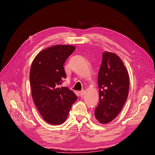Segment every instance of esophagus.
<instances>
[{"label": "esophagus", "mask_w": 155, "mask_h": 155, "mask_svg": "<svg viewBox=\"0 0 155 155\" xmlns=\"http://www.w3.org/2000/svg\"><path fill=\"white\" fill-rule=\"evenodd\" d=\"M85 91H84V90H82V91H80V92H79V94H80V95L81 96V97H82L83 95H84V94H85Z\"/></svg>", "instance_id": "obj_1"}]
</instances>
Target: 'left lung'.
Segmentation results:
<instances>
[{"instance_id": "obj_1", "label": "left lung", "mask_w": 155, "mask_h": 155, "mask_svg": "<svg viewBox=\"0 0 155 155\" xmlns=\"http://www.w3.org/2000/svg\"><path fill=\"white\" fill-rule=\"evenodd\" d=\"M99 103L95 117L101 124L115 119L127 100L129 88L127 71L115 53L105 51L98 74Z\"/></svg>"}]
</instances>
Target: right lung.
<instances>
[{
  "label": "right lung",
  "mask_w": 155,
  "mask_h": 155,
  "mask_svg": "<svg viewBox=\"0 0 155 155\" xmlns=\"http://www.w3.org/2000/svg\"><path fill=\"white\" fill-rule=\"evenodd\" d=\"M75 50L70 45L51 46L39 52L31 64L32 99L43 119L50 124H63L77 99L68 87L60 86L66 78L63 64Z\"/></svg>",
  "instance_id": "right-lung-1"
}]
</instances>
